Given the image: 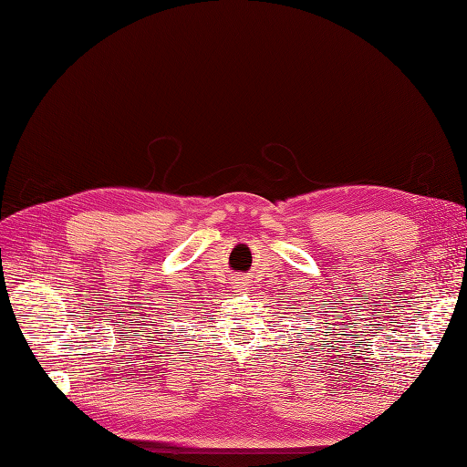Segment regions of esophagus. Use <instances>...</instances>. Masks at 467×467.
Instances as JSON below:
<instances>
[{
    "mask_svg": "<svg viewBox=\"0 0 467 467\" xmlns=\"http://www.w3.org/2000/svg\"><path fill=\"white\" fill-rule=\"evenodd\" d=\"M245 287V279H235V289H244Z\"/></svg>",
    "mask_w": 467,
    "mask_h": 467,
    "instance_id": "34e87169",
    "label": "esophagus"
}]
</instances>
